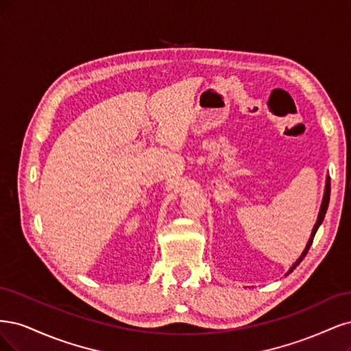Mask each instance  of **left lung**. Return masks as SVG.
<instances>
[{
  "label": "left lung",
  "mask_w": 351,
  "mask_h": 351,
  "mask_svg": "<svg viewBox=\"0 0 351 351\" xmlns=\"http://www.w3.org/2000/svg\"><path fill=\"white\" fill-rule=\"evenodd\" d=\"M330 192H331V184H330V176H326V180H325V189H324V198H322V202H321V208H319V214H318V219H316V223H315V226H313V229H312V233H311V237H309V241H308V245H306V247H304L303 250V252H302V255L296 259V263L293 264L291 267H290V269L287 271L286 273V276H289L293 269H295L300 263H302V259L306 256V254H308V251H309V247H311V245H312V242H313V237H315V233H316V230L319 229V226H321V223L324 221V217H325V213H326V208H328V204H330Z\"/></svg>",
  "instance_id": "obj_1"
}]
</instances>
